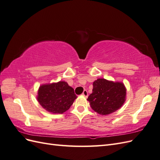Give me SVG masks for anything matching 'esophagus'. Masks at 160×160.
Listing matches in <instances>:
<instances>
[{
    "mask_svg": "<svg viewBox=\"0 0 160 160\" xmlns=\"http://www.w3.org/2000/svg\"><path fill=\"white\" fill-rule=\"evenodd\" d=\"M82 94H83V95H84L85 97H86V98H88V92L87 90H84L83 92V93H82Z\"/></svg>",
    "mask_w": 160,
    "mask_h": 160,
    "instance_id": "esophagus-1",
    "label": "esophagus"
}]
</instances>
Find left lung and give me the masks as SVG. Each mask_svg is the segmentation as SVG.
Segmentation results:
<instances>
[{"mask_svg":"<svg viewBox=\"0 0 160 160\" xmlns=\"http://www.w3.org/2000/svg\"><path fill=\"white\" fill-rule=\"evenodd\" d=\"M93 86L88 100L92 109L99 114L109 115L119 109L125 102L126 89L122 83L98 79Z\"/></svg>","mask_w":160,"mask_h":160,"instance_id":"obj_1","label":"left lung"}]
</instances>
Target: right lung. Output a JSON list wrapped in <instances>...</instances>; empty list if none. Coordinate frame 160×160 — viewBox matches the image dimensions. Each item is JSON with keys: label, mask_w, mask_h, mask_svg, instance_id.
<instances>
[{"label": "right lung", "mask_w": 160, "mask_h": 160, "mask_svg": "<svg viewBox=\"0 0 160 160\" xmlns=\"http://www.w3.org/2000/svg\"><path fill=\"white\" fill-rule=\"evenodd\" d=\"M77 98L74 89L65 81L43 85L38 89L37 100L43 108L53 113L68 110Z\"/></svg>", "instance_id": "1"}]
</instances>
